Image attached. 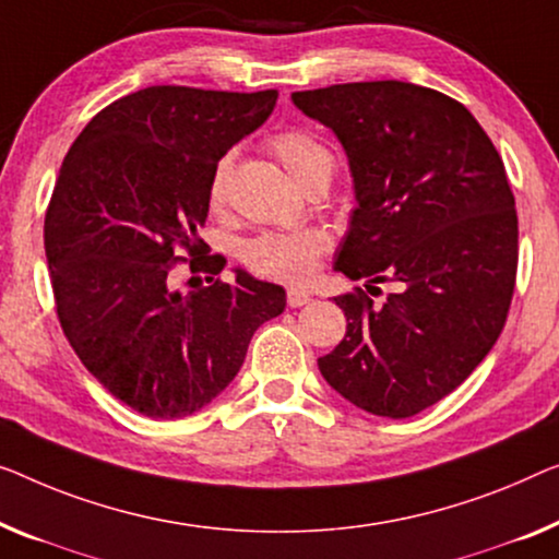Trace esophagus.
<instances>
[{
	"label": "esophagus",
	"instance_id": "esophagus-1",
	"mask_svg": "<svg viewBox=\"0 0 559 559\" xmlns=\"http://www.w3.org/2000/svg\"><path fill=\"white\" fill-rule=\"evenodd\" d=\"M286 301H288L290 308H301V306L311 301V290H306L301 286H290L286 290Z\"/></svg>",
	"mask_w": 559,
	"mask_h": 559
}]
</instances>
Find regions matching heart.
I'll return each instance as SVG.
<instances>
[{
	"label": "heart",
	"mask_w": 559,
	"mask_h": 559,
	"mask_svg": "<svg viewBox=\"0 0 559 559\" xmlns=\"http://www.w3.org/2000/svg\"><path fill=\"white\" fill-rule=\"evenodd\" d=\"M269 150L304 190L313 182L331 178L336 168L333 150L319 135L304 128H283L269 138ZM230 157L215 163L207 178V205L221 213L228 203ZM331 248V238L321 228L301 230H269L248 240L243 246V263L253 276L304 283L313 276L319 258Z\"/></svg>",
	"instance_id": "1"
}]
</instances>
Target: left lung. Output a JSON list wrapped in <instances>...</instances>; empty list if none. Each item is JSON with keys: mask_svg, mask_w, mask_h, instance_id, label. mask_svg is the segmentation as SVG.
Listing matches in <instances>:
<instances>
[{"mask_svg": "<svg viewBox=\"0 0 559 559\" xmlns=\"http://www.w3.org/2000/svg\"><path fill=\"white\" fill-rule=\"evenodd\" d=\"M290 99L336 132L354 175L336 271L396 283L381 306L361 288L333 298L348 326L319 369L359 409L406 419L452 394L504 329L520 251L504 163L462 103L412 82Z\"/></svg>", "mask_w": 559, "mask_h": 559, "instance_id": "obj_1", "label": "left lung"}]
</instances>
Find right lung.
<instances>
[{
  "instance_id": "1",
  "label": "right lung",
  "mask_w": 559,
  "mask_h": 559,
  "mask_svg": "<svg viewBox=\"0 0 559 559\" xmlns=\"http://www.w3.org/2000/svg\"><path fill=\"white\" fill-rule=\"evenodd\" d=\"M276 99V90H138L87 122L60 168L45 215L57 319L85 369L150 419L211 404L255 329L286 308L276 283L240 269L233 283L215 278L226 258L198 236L215 163L269 120ZM180 260L212 286L175 292Z\"/></svg>"
}]
</instances>
